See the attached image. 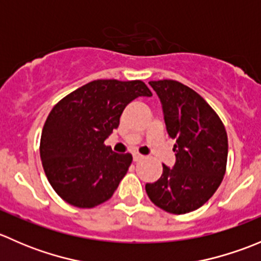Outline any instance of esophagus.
Wrapping results in <instances>:
<instances>
[{
  "mask_svg": "<svg viewBox=\"0 0 261 261\" xmlns=\"http://www.w3.org/2000/svg\"><path fill=\"white\" fill-rule=\"evenodd\" d=\"M133 159H134V162H140L141 159H144V155L139 154V152H134Z\"/></svg>",
  "mask_w": 261,
  "mask_h": 261,
  "instance_id": "1",
  "label": "esophagus"
}]
</instances>
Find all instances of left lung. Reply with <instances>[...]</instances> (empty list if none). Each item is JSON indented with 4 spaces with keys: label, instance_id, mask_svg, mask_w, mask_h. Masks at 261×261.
Returning a JSON list of instances; mask_svg holds the SVG:
<instances>
[{
    "label": "left lung",
    "instance_id": "8db88e82",
    "mask_svg": "<svg viewBox=\"0 0 261 261\" xmlns=\"http://www.w3.org/2000/svg\"><path fill=\"white\" fill-rule=\"evenodd\" d=\"M175 144L173 168L146 183L150 201L159 208L183 215L203 206L223 179L227 163V134L212 107L189 87L177 81H151Z\"/></svg>",
    "mask_w": 261,
    "mask_h": 261
}]
</instances>
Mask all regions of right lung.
<instances>
[{"instance_id": "obj_1", "label": "right lung", "mask_w": 261, "mask_h": 261, "mask_svg": "<svg viewBox=\"0 0 261 261\" xmlns=\"http://www.w3.org/2000/svg\"><path fill=\"white\" fill-rule=\"evenodd\" d=\"M151 96L141 81L99 80L53 107L41 133L40 158L49 183L65 202L92 208L111 198L133 156L103 143L131 101Z\"/></svg>"}]
</instances>
